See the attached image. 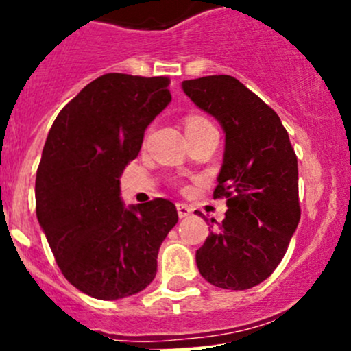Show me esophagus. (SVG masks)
Here are the masks:
<instances>
[{"label":"esophagus","instance_id":"34e87169","mask_svg":"<svg viewBox=\"0 0 351 351\" xmlns=\"http://www.w3.org/2000/svg\"><path fill=\"white\" fill-rule=\"evenodd\" d=\"M176 210H178V215L180 217H189L190 214H192V207H190V205H186V204H182V202H180V204H176Z\"/></svg>","mask_w":351,"mask_h":351}]
</instances>
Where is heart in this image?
<instances>
[{
	"label": "heart",
	"instance_id": "obj_1",
	"mask_svg": "<svg viewBox=\"0 0 351 351\" xmlns=\"http://www.w3.org/2000/svg\"><path fill=\"white\" fill-rule=\"evenodd\" d=\"M208 122L205 117H200V115H189L185 120V129H193V127H200V125H207Z\"/></svg>",
	"mask_w": 351,
	"mask_h": 351
}]
</instances>
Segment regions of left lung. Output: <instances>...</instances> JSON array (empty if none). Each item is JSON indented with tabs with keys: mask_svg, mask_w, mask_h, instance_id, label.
<instances>
[{
	"mask_svg": "<svg viewBox=\"0 0 351 351\" xmlns=\"http://www.w3.org/2000/svg\"><path fill=\"white\" fill-rule=\"evenodd\" d=\"M198 108L221 122L224 162L214 198H226L224 221L197 250L208 284L246 290L267 280L300 221L297 156L280 117L228 74L183 81ZM202 215V214H198Z\"/></svg>",
	"mask_w": 351,
	"mask_h": 351,
	"instance_id": "obj_1",
	"label": "left lung"
}]
</instances>
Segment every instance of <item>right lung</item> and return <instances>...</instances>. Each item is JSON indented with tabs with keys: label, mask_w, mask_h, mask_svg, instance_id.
I'll return each instance as SVG.
<instances>
[{
	"label": "right lung",
	"mask_w": 351,
	"mask_h": 351,
	"mask_svg": "<svg viewBox=\"0 0 351 351\" xmlns=\"http://www.w3.org/2000/svg\"><path fill=\"white\" fill-rule=\"evenodd\" d=\"M169 77L108 73L83 88L49 130L35 178V208L62 275L77 290L115 300L146 289L158 251L178 222L173 202L125 208L120 175L146 127L171 101Z\"/></svg>",
	"instance_id": "right-lung-1"
}]
</instances>
